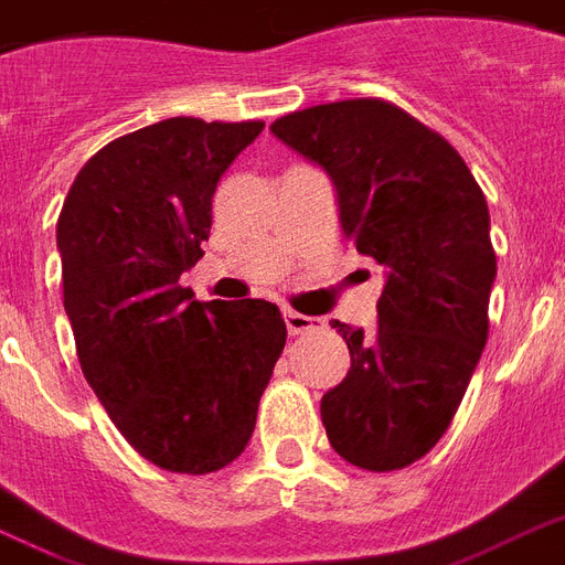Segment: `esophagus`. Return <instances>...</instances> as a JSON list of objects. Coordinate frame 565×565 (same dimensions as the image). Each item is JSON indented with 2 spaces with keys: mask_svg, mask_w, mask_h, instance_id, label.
<instances>
[{
  "mask_svg": "<svg viewBox=\"0 0 565 565\" xmlns=\"http://www.w3.org/2000/svg\"><path fill=\"white\" fill-rule=\"evenodd\" d=\"M284 322H287V331L292 337L305 334V331H313V328H322V319L305 317V313H296V310H284Z\"/></svg>",
  "mask_w": 565,
  "mask_h": 565,
  "instance_id": "esophagus-1",
  "label": "esophagus"
}]
</instances>
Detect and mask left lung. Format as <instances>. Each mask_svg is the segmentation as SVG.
Instances as JSON below:
<instances>
[{
	"mask_svg": "<svg viewBox=\"0 0 565 565\" xmlns=\"http://www.w3.org/2000/svg\"><path fill=\"white\" fill-rule=\"evenodd\" d=\"M269 128L328 172L343 234L386 273L372 334L331 326L352 370L322 395L328 439L361 469H404L446 434L487 345V199L446 137L384 99L317 105Z\"/></svg>",
	"mask_w": 565,
	"mask_h": 565,
	"instance_id": "8db88e82",
	"label": "left lung"
}]
</instances>
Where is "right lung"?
I'll use <instances>...</instances> for the list:
<instances>
[{
	"instance_id": "1",
	"label": "right lung",
	"mask_w": 565,
	"mask_h": 565,
	"mask_svg": "<svg viewBox=\"0 0 565 565\" xmlns=\"http://www.w3.org/2000/svg\"><path fill=\"white\" fill-rule=\"evenodd\" d=\"M264 122L172 117L84 163L57 216L64 310L93 393L137 455L207 475L243 455L287 343L273 301H195L222 172Z\"/></svg>"
}]
</instances>
